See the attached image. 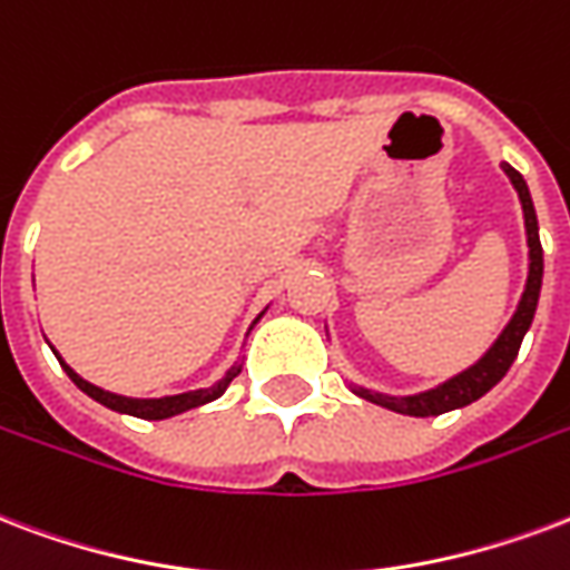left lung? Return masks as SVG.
Wrapping results in <instances>:
<instances>
[{
	"mask_svg": "<svg viewBox=\"0 0 570 570\" xmlns=\"http://www.w3.org/2000/svg\"><path fill=\"white\" fill-rule=\"evenodd\" d=\"M502 170L511 179L513 191L520 198L523 207V222H525V246H529V273H525V288L520 294V303L513 309L511 321L504 324V331L495 336L490 348L483 351L481 357L465 366L463 372H456L451 379H444L442 384H435L430 391L409 393V396H393V393L372 391L363 384H348L351 391L357 393L361 400H370L382 409H391L396 414H409V417H435V414L453 412V409H463L472 405L474 400H481L483 393L493 391L495 384L502 382L504 372L511 370V363L517 361V351L523 342L525 331L532 327L534 309H538V297H541V282H544V249H541V237H538V216H534L532 195L520 170H513L508 161Z\"/></svg>",
	"mask_w": 570,
	"mask_h": 570,
	"instance_id": "1",
	"label": "left lung"
}]
</instances>
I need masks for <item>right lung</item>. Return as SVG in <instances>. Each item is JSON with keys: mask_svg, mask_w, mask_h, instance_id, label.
<instances>
[{"mask_svg": "<svg viewBox=\"0 0 570 570\" xmlns=\"http://www.w3.org/2000/svg\"><path fill=\"white\" fill-rule=\"evenodd\" d=\"M264 312H261V315H264ZM261 315L252 321V327L258 324ZM252 327H249V333H252ZM249 333H246V336H249ZM50 348H53V345H50ZM53 354H57V361L62 363V370H66L68 379H71V382H75L80 391L87 393V396H92L96 402H101V405H105V409H110V412L131 414V417H144V421H168V417H177V414L191 412V409H200V405H207V402L219 400L222 393L228 391V384L237 379L239 370H243V357H237V363H234V366H230V370L222 375L219 382L209 384V387L174 393V396H156V400H138V396H122V393H110V391H105V387L89 384L83 375H77V372L71 370V366H68L62 357H59L57 348H53Z\"/></svg>", "mask_w": 570, "mask_h": 570, "instance_id": "right-lung-1", "label": "right lung"}]
</instances>
